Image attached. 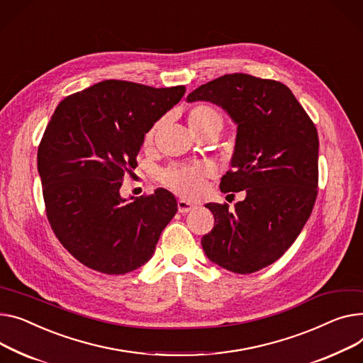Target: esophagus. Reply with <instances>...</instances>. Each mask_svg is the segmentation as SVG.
Returning a JSON list of instances; mask_svg holds the SVG:
<instances>
[{
	"label": "esophagus",
	"instance_id": "obj_1",
	"mask_svg": "<svg viewBox=\"0 0 363 363\" xmlns=\"http://www.w3.org/2000/svg\"><path fill=\"white\" fill-rule=\"evenodd\" d=\"M196 208V204H192V203H189V201H186V200H178V211L179 213H188V211H192Z\"/></svg>",
	"mask_w": 363,
	"mask_h": 363
}]
</instances>
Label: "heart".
I'll return each mask as SVG.
<instances>
[{
    "label": "heart",
    "mask_w": 363,
    "mask_h": 363,
    "mask_svg": "<svg viewBox=\"0 0 363 363\" xmlns=\"http://www.w3.org/2000/svg\"><path fill=\"white\" fill-rule=\"evenodd\" d=\"M188 125L192 133H199L207 127L217 125L222 127V116L211 106H196L192 108L188 115ZM159 124L155 125L144 137V143L150 144L156 134ZM213 175V166L208 163H197V164H179L167 167L162 172L160 179L167 185L178 191L179 194L186 197H196L201 194L204 189L206 178Z\"/></svg>",
    "instance_id": "b5f03b06"
}]
</instances>
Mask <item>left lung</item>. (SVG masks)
Listing matches in <instances>:
<instances>
[{"label":"left lung","mask_w":363,"mask_h":363,"mask_svg":"<svg viewBox=\"0 0 363 363\" xmlns=\"http://www.w3.org/2000/svg\"><path fill=\"white\" fill-rule=\"evenodd\" d=\"M186 102L214 104L236 124L220 189L245 191L233 210L206 204L214 228L201 238L203 250L229 272H258L289 250L309 219L318 192L317 128L287 86L242 72L201 84Z\"/></svg>","instance_id":"1"}]
</instances>
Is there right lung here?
<instances>
[{"label":"right lung","instance_id":"1","mask_svg":"<svg viewBox=\"0 0 363 363\" xmlns=\"http://www.w3.org/2000/svg\"><path fill=\"white\" fill-rule=\"evenodd\" d=\"M185 94L105 80L69 94L51 116L38 150L46 216L64 248L86 267L125 274L155 254L178 204L172 192L130 200L119 188L156 121Z\"/></svg>","mask_w":363,"mask_h":363}]
</instances>
